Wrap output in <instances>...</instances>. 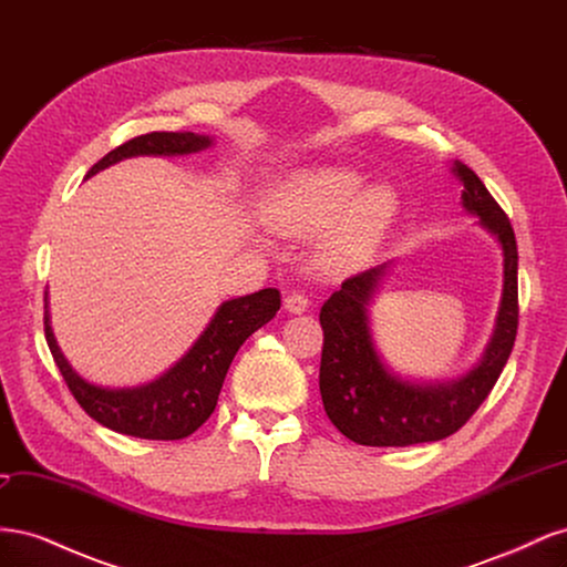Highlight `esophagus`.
Returning a JSON list of instances; mask_svg holds the SVG:
<instances>
[{"label": "esophagus", "instance_id": "obj_1", "mask_svg": "<svg viewBox=\"0 0 567 567\" xmlns=\"http://www.w3.org/2000/svg\"><path fill=\"white\" fill-rule=\"evenodd\" d=\"M284 307H286V312H290V315H300V312H305L307 307H310V300H307V296L305 293H288L286 298H284Z\"/></svg>", "mask_w": 567, "mask_h": 567}]
</instances>
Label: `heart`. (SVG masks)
<instances>
[{
	"label": "heart",
	"instance_id": "1",
	"mask_svg": "<svg viewBox=\"0 0 567 567\" xmlns=\"http://www.w3.org/2000/svg\"><path fill=\"white\" fill-rule=\"evenodd\" d=\"M364 177L350 167H317L290 177L265 203L269 227L286 236L323 234L319 260L331 271H348L367 262L381 244L398 196L388 184L359 192Z\"/></svg>",
	"mask_w": 567,
	"mask_h": 567
}]
</instances>
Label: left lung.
Masks as SVG:
<instances>
[{
  "mask_svg": "<svg viewBox=\"0 0 567 567\" xmlns=\"http://www.w3.org/2000/svg\"><path fill=\"white\" fill-rule=\"evenodd\" d=\"M463 208L480 217L504 250V293L496 329L480 364L458 381L411 383L390 373L373 348L367 307L385 277L379 265L342 281L321 305L319 390L326 416L364 447H409L454 435L487 400L518 333V246L502 205L468 165L454 163Z\"/></svg>",
  "mask_w": 567,
  "mask_h": 567,
  "instance_id": "obj_1",
  "label": "left lung"
}]
</instances>
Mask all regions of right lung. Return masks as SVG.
<instances>
[{
  "mask_svg": "<svg viewBox=\"0 0 567 567\" xmlns=\"http://www.w3.org/2000/svg\"><path fill=\"white\" fill-rule=\"evenodd\" d=\"M210 140L194 132H148L120 144L92 165L87 177L96 175L123 158L132 156H184L208 148ZM281 296L277 288H262L252 296L234 298L219 305L208 323L179 362L158 381L140 388H99L82 379L56 346L51 333L49 312H44V338L51 357L63 375L68 390L87 414L115 433L142 440H182L196 433L210 419L231 359L248 336L279 312ZM47 310V296H44Z\"/></svg>",
  "mask_w": 567,
  "mask_h": 567,
  "instance_id": "obj_1",
  "label": "right lung"
}]
</instances>
